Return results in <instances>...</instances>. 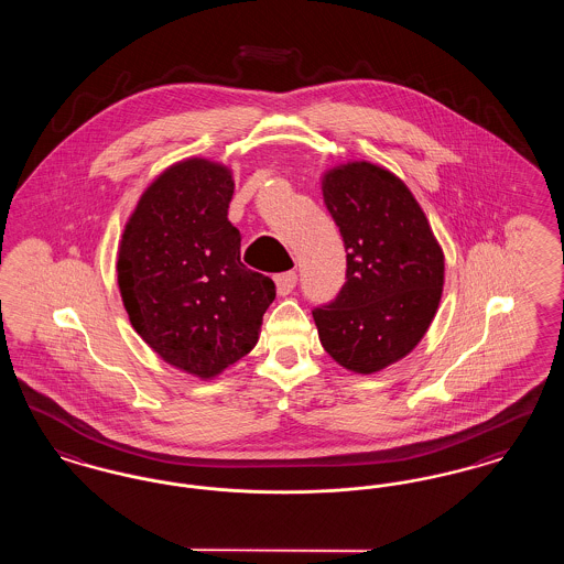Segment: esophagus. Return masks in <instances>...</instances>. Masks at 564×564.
Listing matches in <instances>:
<instances>
[{
  "mask_svg": "<svg viewBox=\"0 0 564 564\" xmlns=\"http://www.w3.org/2000/svg\"><path fill=\"white\" fill-rule=\"evenodd\" d=\"M295 281H297V274L294 270L290 272H281L274 276V285H276V294L288 295L292 294V290L295 288Z\"/></svg>",
  "mask_w": 564,
  "mask_h": 564,
  "instance_id": "esophagus-1",
  "label": "esophagus"
}]
</instances>
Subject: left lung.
Instances as JSON below:
<instances>
[{
  "label": "left lung",
  "instance_id": "8db88e82",
  "mask_svg": "<svg viewBox=\"0 0 564 564\" xmlns=\"http://www.w3.org/2000/svg\"><path fill=\"white\" fill-rule=\"evenodd\" d=\"M322 189L347 249V281L313 317L334 361L375 375L430 329L444 288V251L391 171L366 161L338 164L325 171Z\"/></svg>",
  "mask_w": 564,
  "mask_h": 564
}]
</instances>
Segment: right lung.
Returning a JSON list of instances; mask_svg holds the SVG:
<instances>
[{"mask_svg": "<svg viewBox=\"0 0 564 564\" xmlns=\"http://www.w3.org/2000/svg\"><path fill=\"white\" fill-rule=\"evenodd\" d=\"M232 192L228 166L175 162L141 194L118 249L134 332L169 366L203 380L256 347L274 300L272 279L241 262V232L228 221Z\"/></svg>", "mask_w": 564, "mask_h": 564, "instance_id": "obj_1", "label": "right lung"}]
</instances>
